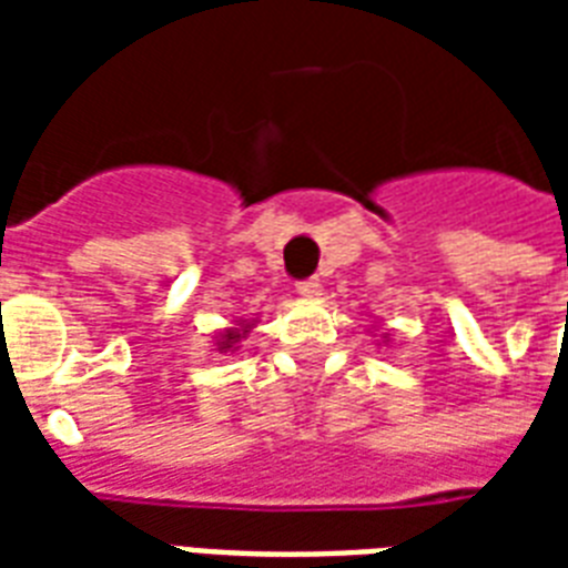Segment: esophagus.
Segmentation results:
<instances>
[{
    "instance_id": "esophagus-1",
    "label": "esophagus",
    "mask_w": 568,
    "mask_h": 568,
    "mask_svg": "<svg viewBox=\"0 0 568 568\" xmlns=\"http://www.w3.org/2000/svg\"><path fill=\"white\" fill-rule=\"evenodd\" d=\"M297 294L306 297V301H312V297H318L321 294V283L315 276H312V280H303V283H297Z\"/></svg>"
}]
</instances>
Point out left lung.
I'll list each match as a JSON object with an SVG mask.
<instances>
[{
	"label": "left lung",
	"instance_id": "left-lung-1",
	"mask_svg": "<svg viewBox=\"0 0 568 568\" xmlns=\"http://www.w3.org/2000/svg\"><path fill=\"white\" fill-rule=\"evenodd\" d=\"M383 342H388V333H383Z\"/></svg>",
	"mask_w": 568,
	"mask_h": 568
}]
</instances>
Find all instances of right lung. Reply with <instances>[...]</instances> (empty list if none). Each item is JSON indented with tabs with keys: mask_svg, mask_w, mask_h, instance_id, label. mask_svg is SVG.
<instances>
[{
	"mask_svg": "<svg viewBox=\"0 0 568 568\" xmlns=\"http://www.w3.org/2000/svg\"><path fill=\"white\" fill-rule=\"evenodd\" d=\"M253 327H256V318H253V321H235L232 327L221 329V333L214 336V351H217V354H223V356L235 354V351L241 347V342L250 336V329H253Z\"/></svg>",
	"mask_w": 568,
	"mask_h": 568,
	"instance_id": "1",
	"label": "right lung"
}]
</instances>
